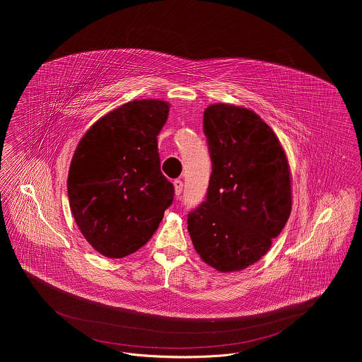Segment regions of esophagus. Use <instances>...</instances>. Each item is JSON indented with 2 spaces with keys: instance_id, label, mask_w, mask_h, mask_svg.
Masks as SVG:
<instances>
[{
  "instance_id": "34e87169",
  "label": "esophagus",
  "mask_w": 362,
  "mask_h": 362,
  "mask_svg": "<svg viewBox=\"0 0 362 362\" xmlns=\"http://www.w3.org/2000/svg\"><path fill=\"white\" fill-rule=\"evenodd\" d=\"M182 187H184V184H182L181 180H175L174 181V189H175V195L177 197H180L182 194Z\"/></svg>"
}]
</instances>
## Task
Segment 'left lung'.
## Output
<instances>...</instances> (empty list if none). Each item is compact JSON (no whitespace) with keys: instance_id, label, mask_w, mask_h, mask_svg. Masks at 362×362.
Wrapping results in <instances>:
<instances>
[{"instance_id":"left-lung-1","label":"left lung","mask_w":362,"mask_h":362,"mask_svg":"<svg viewBox=\"0 0 362 362\" xmlns=\"http://www.w3.org/2000/svg\"><path fill=\"white\" fill-rule=\"evenodd\" d=\"M211 160L206 199L188 214L202 260L218 272L258 262L291 213L286 153L272 128L245 107L217 103L204 112Z\"/></svg>"}]
</instances>
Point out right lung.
Instances as JSON below:
<instances>
[{
    "label": "right lung",
    "instance_id": "right-lung-1",
    "mask_svg": "<svg viewBox=\"0 0 362 362\" xmlns=\"http://www.w3.org/2000/svg\"><path fill=\"white\" fill-rule=\"evenodd\" d=\"M170 104L134 100L95 122L76 146L68 198L86 241L107 258H124L155 234L174 187L161 174L157 135Z\"/></svg>",
    "mask_w": 362,
    "mask_h": 362
}]
</instances>
